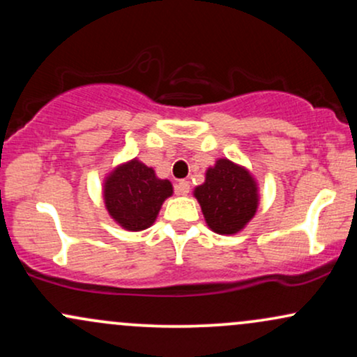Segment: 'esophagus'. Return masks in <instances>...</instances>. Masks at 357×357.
Listing matches in <instances>:
<instances>
[{"instance_id":"34e87169","label":"esophagus","mask_w":357,"mask_h":357,"mask_svg":"<svg viewBox=\"0 0 357 357\" xmlns=\"http://www.w3.org/2000/svg\"><path fill=\"white\" fill-rule=\"evenodd\" d=\"M176 192L181 196H186L188 192H190V181H186V179H179L178 184H176Z\"/></svg>"}]
</instances>
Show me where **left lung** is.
<instances>
[{
  "instance_id": "8db88e82",
  "label": "left lung",
  "mask_w": 357,
  "mask_h": 357,
  "mask_svg": "<svg viewBox=\"0 0 357 357\" xmlns=\"http://www.w3.org/2000/svg\"><path fill=\"white\" fill-rule=\"evenodd\" d=\"M208 227L220 235L240 231L255 215L257 183L245 167L218 159L206 171V179L195 190Z\"/></svg>"
}]
</instances>
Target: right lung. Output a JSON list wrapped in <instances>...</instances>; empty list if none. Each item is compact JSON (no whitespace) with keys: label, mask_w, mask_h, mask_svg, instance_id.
<instances>
[{"label":"right lung","mask_w":357,"mask_h":357,"mask_svg":"<svg viewBox=\"0 0 357 357\" xmlns=\"http://www.w3.org/2000/svg\"><path fill=\"white\" fill-rule=\"evenodd\" d=\"M173 195V184L159 179L153 167L137 159L119 166L105 181L104 198L109 215L129 231L149 228L161 204Z\"/></svg>","instance_id":"obj_1"}]
</instances>
